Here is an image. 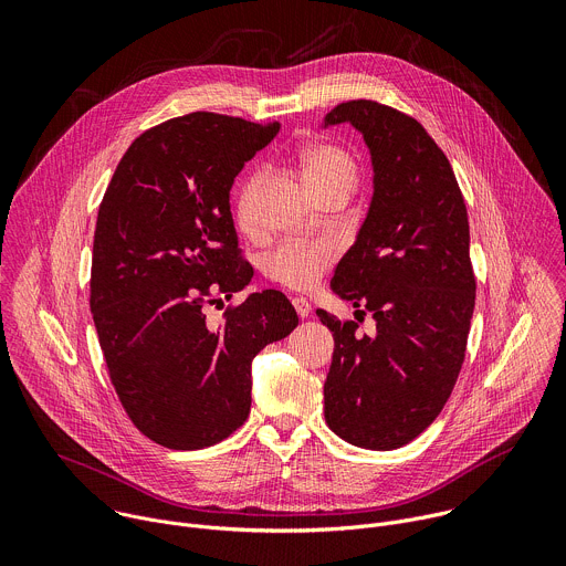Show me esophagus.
<instances>
[{"label":"esophagus","mask_w":566,"mask_h":566,"mask_svg":"<svg viewBox=\"0 0 566 566\" xmlns=\"http://www.w3.org/2000/svg\"><path fill=\"white\" fill-rule=\"evenodd\" d=\"M293 306H295V313H297L300 317H306V315L311 313V304H308V300H304V297H293Z\"/></svg>","instance_id":"34e87169"}]
</instances>
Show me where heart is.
Wrapping results in <instances>:
<instances>
[{
	"label": "heart",
	"mask_w": 566,
	"mask_h": 566,
	"mask_svg": "<svg viewBox=\"0 0 566 566\" xmlns=\"http://www.w3.org/2000/svg\"><path fill=\"white\" fill-rule=\"evenodd\" d=\"M297 168L304 186L313 197L322 199L334 192L352 195L358 184V166L354 156L334 143H311L300 149ZM262 186V177L255 175L237 199V223L251 232L255 228L253 203ZM338 255V249L329 239H291L271 253L264 262V271L271 280L306 291L313 289Z\"/></svg>",
	"instance_id": "heart-1"
}]
</instances>
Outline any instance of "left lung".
Instances as JSON below:
<instances>
[{"mask_svg":"<svg viewBox=\"0 0 566 566\" xmlns=\"http://www.w3.org/2000/svg\"><path fill=\"white\" fill-rule=\"evenodd\" d=\"M340 123L369 147L374 195L332 289L371 313L376 334L315 311L336 343L325 419L358 448L396 450L439 417L461 371L474 311L468 212L450 160L412 116L349 101L325 116Z\"/></svg>","mask_w":566,"mask_h":566,"instance_id":"left-lung-1","label":"left lung"}]
</instances>
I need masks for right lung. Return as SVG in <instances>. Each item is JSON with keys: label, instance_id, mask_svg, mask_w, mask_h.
Returning a JSON list of instances; mask_svg holds the SVG:
<instances>
[{"label": "right lung", "instance_id": "1", "mask_svg": "<svg viewBox=\"0 0 566 566\" xmlns=\"http://www.w3.org/2000/svg\"><path fill=\"white\" fill-rule=\"evenodd\" d=\"M280 123L195 112L143 132L103 197L92 258V313L112 385L154 443L201 450L251 412V365L297 327L266 289L210 325L206 304L249 286L230 214L234 177Z\"/></svg>", "mask_w": 566, "mask_h": 566}]
</instances>
